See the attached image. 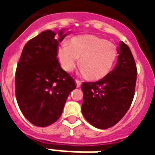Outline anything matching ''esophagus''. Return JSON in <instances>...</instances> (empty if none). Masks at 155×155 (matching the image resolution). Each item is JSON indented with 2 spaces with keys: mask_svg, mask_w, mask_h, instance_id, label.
Instances as JSON below:
<instances>
[{
  "mask_svg": "<svg viewBox=\"0 0 155 155\" xmlns=\"http://www.w3.org/2000/svg\"><path fill=\"white\" fill-rule=\"evenodd\" d=\"M75 84H76V87H81V81L76 80V81H75Z\"/></svg>",
  "mask_w": 155,
  "mask_h": 155,
  "instance_id": "esophagus-1",
  "label": "esophagus"
}]
</instances>
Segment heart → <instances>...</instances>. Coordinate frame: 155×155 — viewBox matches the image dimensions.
<instances>
[{"mask_svg":"<svg viewBox=\"0 0 155 155\" xmlns=\"http://www.w3.org/2000/svg\"><path fill=\"white\" fill-rule=\"evenodd\" d=\"M116 45L95 35L75 36L59 48L58 61L64 71L71 73L80 64L82 73L91 81L105 77L117 57Z\"/></svg>","mask_w":155,"mask_h":155,"instance_id":"heart-1","label":"heart"}]
</instances>
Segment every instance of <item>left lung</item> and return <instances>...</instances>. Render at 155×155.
<instances>
[{"mask_svg": "<svg viewBox=\"0 0 155 155\" xmlns=\"http://www.w3.org/2000/svg\"><path fill=\"white\" fill-rule=\"evenodd\" d=\"M114 70L96 82H84L82 114L98 129H108L120 121L133 101L137 78L135 61L130 47L120 41Z\"/></svg>", "mask_w": 155, "mask_h": 155, "instance_id": "obj_1", "label": "left lung"}]
</instances>
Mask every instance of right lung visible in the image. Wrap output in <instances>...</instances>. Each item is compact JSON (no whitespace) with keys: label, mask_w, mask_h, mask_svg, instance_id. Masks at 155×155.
<instances>
[{"label":"right lung","mask_w":155,"mask_h":155,"mask_svg":"<svg viewBox=\"0 0 155 155\" xmlns=\"http://www.w3.org/2000/svg\"><path fill=\"white\" fill-rule=\"evenodd\" d=\"M70 33V32H69ZM68 33V34H69ZM41 32L25 44L15 71V96L22 114L38 127H46L61 117L75 82L61 67L59 43L64 30Z\"/></svg>","instance_id":"add662e5"}]
</instances>
